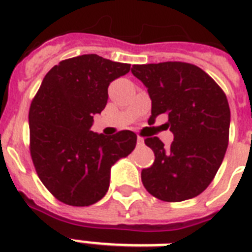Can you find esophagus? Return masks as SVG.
Segmentation results:
<instances>
[{
    "mask_svg": "<svg viewBox=\"0 0 252 252\" xmlns=\"http://www.w3.org/2000/svg\"><path fill=\"white\" fill-rule=\"evenodd\" d=\"M137 145L138 146L144 145V138H142L141 136H137Z\"/></svg>",
    "mask_w": 252,
    "mask_h": 252,
    "instance_id": "obj_1",
    "label": "esophagus"
}]
</instances>
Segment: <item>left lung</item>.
Returning <instances> with one entry per match:
<instances>
[{
  "label": "left lung",
  "mask_w": 252,
  "mask_h": 252,
  "mask_svg": "<svg viewBox=\"0 0 252 252\" xmlns=\"http://www.w3.org/2000/svg\"><path fill=\"white\" fill-rule=\"evenodd\" d=\"M132 73L148 87L153 123L166 114L174 133L170 146L146 137L153 165L141 171L154 197L178 203L200 195L222 163L229 142L230 108L223 90L196 65L182 61L133 65Z\"/></svg>",
  "instance_id": "1"
}]
</instances>
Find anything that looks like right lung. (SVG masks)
<instances>
[{
    "label": "right lung",
    "instance_id": "obj_1",
    "mask_svg": "<svg viewBox=\"0 0 252 252\" xmlns=\"http://www.w3.org/2000/svg\"><path fill=\"white\" fill-rule=\"evenodd\" d=\"M130 64L98 55L72 57L55 65L30 106V153L36 174L59 201L87 207L106 195L115 162L134 149L137 136L112 137L91 132L93 116L108 99V85Z\"/></svg>",
    "mask_w": 252,
    "mask_h": 252
}]
</instances>
